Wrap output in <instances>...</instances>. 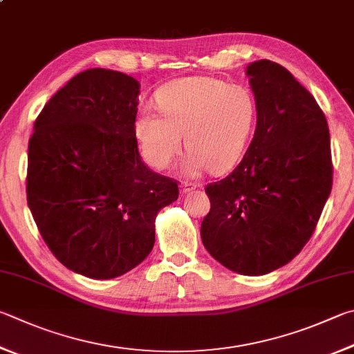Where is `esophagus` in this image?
Returning a JSON list of instances; mask_svg holds the SVG:
<instances>
[{"label":"esophagus","mask_w":354,"mask_h":354,"mask_svg":"<svg viewBox=\"0 0 354 354\" xmlns=\"http://www.w3.org/2000/svg\"><path fill=\"white\" fill-rule=\"evenodd\" d=\"M196 189V184L195 183H190V181H183L181 183V192L183 194H189V192L195 190Z\"/></svg>","instance_id":"esophagus-1"}]
</instances>
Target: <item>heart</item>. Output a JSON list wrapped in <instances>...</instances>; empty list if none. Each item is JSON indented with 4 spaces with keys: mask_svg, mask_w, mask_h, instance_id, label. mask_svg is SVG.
<instances>
[{
    "mask_svg": "<svg viewBox=\"0 0 354 354\" xmlns=\"http://www.w3.org/2000/svg\"><path fill=\"white\" fill-rule=\"evenodd\" d=\"M163 115L144 110L134 124L142 155L151 167H169L184 142L189 170L207 167L224 173L241 159L254 130L257 106L246 88L212 77H187L167 83L156 94Z\"/></svg>",
    "mask_w": 354,
    "mask_h": 354,
    "instance_id": "heart-1",
    "label": "heart"
}]
</instances>
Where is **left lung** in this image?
<instances>
[{"label": "left lung", "instance_id": "obj_1", "mask_svg": "<svg viewBox=\"0 0 354 354\" xmlns=\"http://www.w3.org/2000/svg\"><path fill=\"white\" fill-rule=\"evenodd\" d=\"M257 127L235 170L205 185L204 248L234 272L263 275L291 261L322 214L333 185L330 130L311 93L279 63L248 68Z\"/></svg>", "mask_w": 354, "mask_h": 354}]
</instances>
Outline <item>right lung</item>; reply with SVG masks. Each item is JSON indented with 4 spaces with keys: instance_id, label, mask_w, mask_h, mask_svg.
<instances>
[{
    "instance_id": "right-lung-1",
    "label": "right lung",
    "mask_w": 354,
    "mask_h": 354,
    "mask_svg": "<svg viewBox=\"0 0 354 354\" xmlns=\"http://www.w3.org/2000/svg\"><path fill=\"white\" fill-rule=\"evenodd\" d=\"M139 82L93 68L59 89L34 124L26 195L50 252L71 271L114 279L155 244L158 212L176 201L178 181L139 155Z\"/></svg>"
}]
</instances>
